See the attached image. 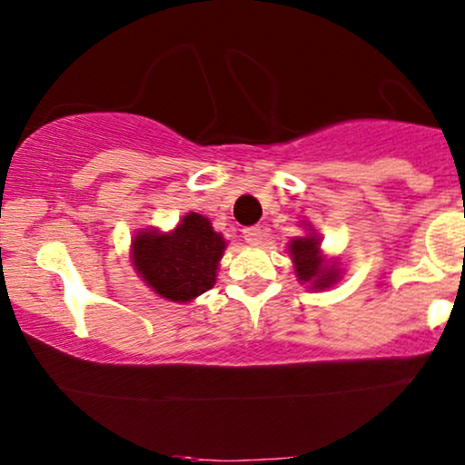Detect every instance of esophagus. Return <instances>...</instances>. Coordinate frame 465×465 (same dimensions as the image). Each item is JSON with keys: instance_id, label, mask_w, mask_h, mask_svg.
I'll list each match as a JSON object with an SVG mask.
<instances>
[{"instance_id": "esophagus-1", "label": "esophagus", "mask_w": 465, "mask_h": 465, "mask_svg": "<svg viewBox=\"0 0 465 465\" xmlns=\"http://www.w3.org/2000/svg\"><path fill=\"white\" fill-rule=\"evenodd\" d=\"M242 236L247 240L249 244H253V247H258L260 242H262V227L253 225V227H244L242 229Z\"/></svg>"}]
</instances>
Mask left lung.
Returning a JSON list of instances; mask_svg holds the SVG:
<instances>
[{
	"mask_svg": "<svg viewBox=\"0 0 465 465\" xmlns=\"http://www.w3.org/2000/svg\"><path fill=\"white\" fill-rule=\"evenodd\" d=\"M291 253L295 260L297 277L302 282H311L314 288H325L336 280L332 266H325L319 258V242L314 238H295L291 242Z\"/></svg>",
	"mask_w": 465,
	"mask_h": 465,
	"instance_id": "obj_1",
	"label": "left lung"
}]
</instances>
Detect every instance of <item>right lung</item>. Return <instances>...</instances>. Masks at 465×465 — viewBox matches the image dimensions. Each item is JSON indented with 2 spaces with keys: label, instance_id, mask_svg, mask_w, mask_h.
Returning a JSON list of instances; mask_svg holds the SVG:
<instances>
[{
  "label": "right lung",
  "instance_id": "add662e5",
  "mask_svg": "<svg viewBox=\"0 0 465 465\" xmlns=\"http://www.w3.org/2000/svg\"><path fill=\"white\" fill-rule=\"evenodd\" d=\"M225 240L201 214H188L173 233L143 232L133 240L137 273L157 295L190 302L216 284Z\"/></svg>",
  "mask_w": 465,
  "mask_h": 465
}]
</instances>
